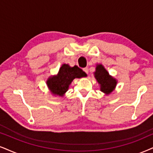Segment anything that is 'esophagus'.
<instances>
[{
  "label": "esophagus",
  "instance_id": "34e87169",
  "mask_svg": "<svg viewBox=\"0 0 153 153\" xmlns=\"http://www.w3.org/2000/svg\"><path fill=\"white\" fill-rule=\"evenodd\" d=\"M83 71H84V72L87 73V74H88V68H83Z\"/></svg>",
  "mask_w": 153,
  "mask_h": 153
}]
</instances>
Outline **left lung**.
Returning <instances> with one entry per match:
<instances>
[{
	"instance_id": "1",
	"label": "left lung",
	"mask_w": 153,
	"mask_h": 153,
	"mask_svg": "<svg viewBox=\"0 0 153 153\" xmlns=\"http://www.w3.org/2000/svg\"><path fill=\"white\" fill-rule=\"evenodd\" d=\"M94 77L100 84V90L106 94H109L114 90L117 85V80L110 76L109 73L106 71L102 65H98L96 67Z\"/></svg>"
}]
</instances>
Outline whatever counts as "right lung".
Segmentation results:
<instances>
[{
	"label": "right lung",
	"instance_id": "1",
	"mask_svg": "<svg viewBox=\"0 0 153 153\" xmlns=\"http://www.w3.org/2000/svg\"><path fill=\"white\" fill-rule=\"evenodd\" d=\"M85 76L86 73L77 65L70 67L68 64H63L60 68L58 75L48 79L46 84L52 93L63 96L73 79Z\"/></svg>",
	"mask_w": 153,
	"mask_h": 153
}]
</instances>
